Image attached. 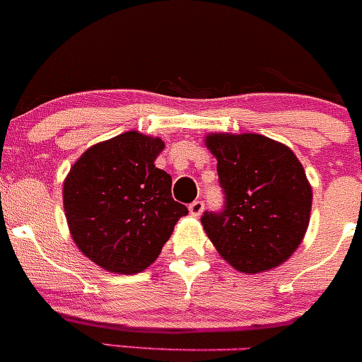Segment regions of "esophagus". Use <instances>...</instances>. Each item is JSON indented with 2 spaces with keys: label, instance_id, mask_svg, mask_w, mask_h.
<instances>
[{
  "label": "esophagus",
  "instance_id": "34e87169",
  "mask_svg": "<svg viewBox=\"0 0 362 362\" xmlns=\"http://www.w3.org/2000/svg\"><path fill=\"white\" fill-rule=\"evenodd\" d=\"M189 212H191V216L194 217H199L203 212V202H199V199H194V202L189 205Z\"/></svg>",
  "mask_w": 362,
  "mask_h": 362
}]
</instances>
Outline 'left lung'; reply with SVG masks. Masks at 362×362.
I'll return each mask as SVG.
<instances>
[{"label":"left lung","mask_w":362,"mask_h":362,"mask_svg":"<svg viewBox=\"0 0 362 362\" xmlns=\"http://www.w3.org/2000/svg\"><path fill=\"white\" fill-rule=\"evenodd\" d=\"M224 192L221 212L202 216L217 252L258 274L293 255L310 224L311 185L296 153L262 134H209Z\"/></svg>","instance_id":"8db88e82"}]
</instances>
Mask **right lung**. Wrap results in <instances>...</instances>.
Here are the masks:
<instances>
[{
    "label": "right lung",
    "instance_id": "add662e5",
    "mask_svg": "<svg viewBox=\"0 0 362 362\" xmlns=\"http://www.w3.org/2000/svg\"><path fill=\"white\" fill-rule=\"evenodd\" d=\"M160 138L129 131L90 146L63 182V209L83 255L117 274L157 259L185 205L171 198V177L156 168Z\"/></svg>",
    "mask_w": 362,
    "mask_h": 362
}]
</instances>
